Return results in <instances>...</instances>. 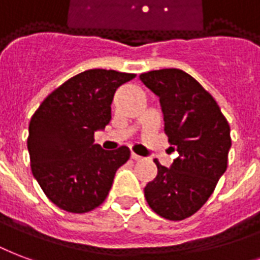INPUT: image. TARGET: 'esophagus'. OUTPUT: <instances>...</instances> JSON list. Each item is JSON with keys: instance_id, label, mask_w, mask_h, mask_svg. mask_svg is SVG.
I'll return each mask as SVG.
<instances>
[{"instance_id": "34e87169", "label": "esophagus", "mask_w": 260, "mask_h": 260, "mask_svg": "<svg viewBox=\"0 0 260 260\" xmlns=\"http://www.w3.org/2000/svg\"><path fill=\"white\" fill-rule=\"evenodd\" d=\"M132 159H134V160H143V156H140V155H137V153L132 152Z\"/></svg>"}]
</instances>
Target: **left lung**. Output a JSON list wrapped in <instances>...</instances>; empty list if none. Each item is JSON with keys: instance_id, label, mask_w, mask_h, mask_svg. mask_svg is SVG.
Instances as JSON below:
<instances>
[{"instance_id": "8db88e82", "label": "left lung", "mask_w": 260, "mask_h": 260, "mask_svg": "<svg viewBox=\"0 0 260 260\" xmlns=\"http://www.w3.org/2000/svg\"><path fill=\"white\" fill-rule=\"evenodd\" d=\"M140 80L159 96L165 133L179 153L170 168L153 160L158 174L144 195L155 213L183 220L205 204L226 172L230 126L213 96L183 70H152Z\"/></svg>"}]
</instances>
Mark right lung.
Wrapping results in <instances>:
<instances>
[{
	"label": "right lung",
	"mask_w": 260,
	"mask_h": 260,
	"mask_svg": "<svg viewBox=\"0 0 260 260\" xmlns=\"http://www.w3.org/2000/svg\"><path fill=\"white\" fill-rule=\"evenodd\" d=\"M136 75L90 69L73 76L45 98L29 124L27 149L34 179L51 202L66 212L86 213L107 198L116 170L130 149L105 151L94 133L111 122L117 87Z\"/></svg>",
	"instance_id": "obj_1"
}]
</instances>
